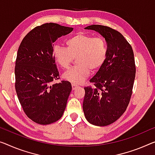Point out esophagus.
Here are the masks:
<instances>
[{
    "instance_id": "obj_1",
    "label": "esophagus",
    "mask_w": 155,
    "mask_h": 155,
    "mask_svg": "<svg viewBox=\"0 0 155 155\" xmlns=\"http://www.w3.org/2000/svg\"><path fill=\"white\" fill-rule=\"evenodd\" d=\"M71 87H72V90H73V91H75V90L77 89V87H78V86H77V85H75V84H71Z\"/></svg>"
}]
</instances>
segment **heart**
<instances>
[{
  "label": "heart",
  "instance_id": "heart-1",
  "mask_svg": "<svg viewBox=\"0 0 155 155\" xmlns=\"http://www.w3.org/2000/svg\"><path fill=\"white\" fill-rule=\"evenodd\" d=\"M67 47L55 45L52 54L55 62L63 69H68L77 58V65L64 73V79L74 84L85 81L91 73L100 70L107 57V46L101 38L79 32L68 39Z\"/></svg>",
  "mask_w": 155,
  "mask_h": 155
}]
</instances>
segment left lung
Returning a JSON list of instances; mask_svg holds the SVG:
<instances>
[{
	"label": "left lung",
	"mask_w": 155,
	"mask_h": 155,
	"mask_svg": "<svg viewBox=\"0 0 155 155\" xmlns=\"http://www.w3.org/2000/svg\"><path fill=\"white\" fill-rule=\"evenodd\" d=\"M100 33L107 43L104 64L85 87L83 102L85 118L96 126H107L120 117L132 94L136 74L134 52L123 35L111 28L92 25L85 28Z\"/></svg>",
	"instance_id": "left-lung-1"
}]
</instances>
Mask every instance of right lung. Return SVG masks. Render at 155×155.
Wrapping results in <instances>:
<instances>
[{"instance_id":"right-lung-1","label":"right lung","mask_w":155,"mask_h":155,"mask_svg":"<svg viewBox=\"0 0 155 155\" xmlns=\"http://www.w3.org/2000/svg\"><path fill=\"white\" fill-rule=\"evenodd\" d=\"M73 28L54 23L37 26L20 44L15 63V89L24 111L40 124H49L63 116L71 91L68 81L59 78L53 57L54 43Z\"/></svg>"}]
</instances>
